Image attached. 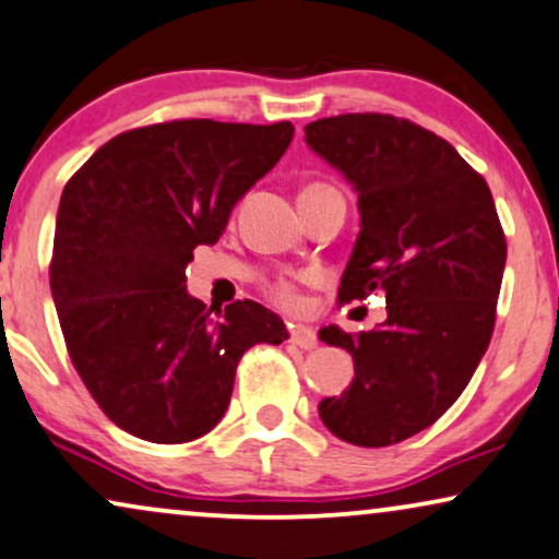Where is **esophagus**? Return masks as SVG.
<instances>
[{"instance_id": "obj_1", "label": "esophagus", "mask_w": 559, "mask_h": 559, "mask_svg": "<svg viewBox=\"0 0 559 559\" xmlns=\"http://www.w3.org/2000/svg\"><path fill=\"white\" fill-rule=\"evenodd\" d=\"M292 342L301 349H314L317 347V332L311 330V326L296 324V326H292Z\"/></svg>"}]
</instances>
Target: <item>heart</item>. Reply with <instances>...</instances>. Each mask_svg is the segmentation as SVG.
I'll list each match as a JSON object with an SVG mask.
<instances>
[{
	"label": "heart",
	"instance_id": "b5f03b06",
	"mask_svg": "<svg viewBox=\"0 0 559 559\" xmlns=\"http://www.w3.org/2000/svg\"><path fill=\"white\" fill-rule=\"evenodd\" d=\"M307 189H324V186H307ZM304 189V191H307ZM275 299H278L281 304H286V307H294L296 304V294H294V288L288 286V284H281V286H275Z\"/></svg>",
	"mask_w": 559,
	"mask_h": 559
}]
</instances>
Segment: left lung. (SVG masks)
Returning a JSON list of instances; mask_svg holds the SVG:
<instances>
[{
  "mask_svg": "<svg viewBox=\"0 0 559 559\" xmlns=\"http://www.w3.org/2000/svg\"><path fill=\"white\" fill-rule=\"evenodd\" d=\"M304 132L357 193L360 233L337 299L385 296L376 330H319L355 362L319 416L340 440L385 448L431 427L471 383L493 334L506 237L488 183L435 132L373 111Z\"/></svg>",
  "mask_w": 559,
  "mask_h": 559,
  "instance_id": "1",
  "label": "left lung"
}]
</instances>
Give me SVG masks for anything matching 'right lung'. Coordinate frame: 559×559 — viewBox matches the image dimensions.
Returning <instances> with one entry per match:
<instances>
[{
	"label": "right lung",
	"instance_id": "add662e5",
	"mask_svg": "<svg viewBox=\"0 0 559 559\" xmlns=\"http://www.w3.org/2000/svg\"><path fill=\"white\" fill-rule=\"evenodd\" d=\"M292 138V122L151 124L111 138L66 183L50 292L73 368L119 429L197 440L225 416L245 349L288 340L258 301L212 314L186 292V265Z\"/></svg>",
	"mask_w": 559,
	"mask_h": 559
}]
</instances>
